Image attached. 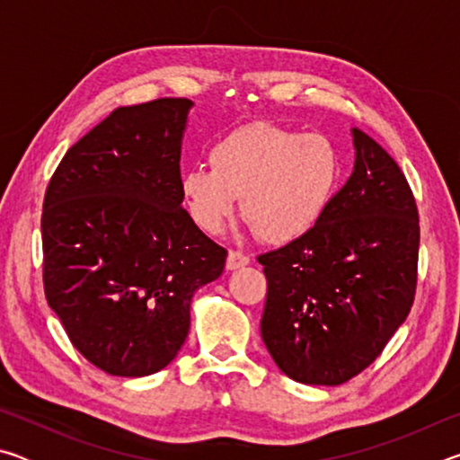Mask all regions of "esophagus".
I'll list each match as a JSON object with an SVG mask.
<instances>
[{
	"label": "esophagus",
	"instance_id": "1",
	"mask_svg": "<svg viewBox=\"0 0 460 460\" xmlns=\"http://www.w3.org/2000/svg\"><path fill=\"white\" fill-rule=\"evenodd\" d=\"M249 263V258L245 253L235 252V249H231L229 255H227V270H237V268H243Z\"/></svg>",
	"mask_w": 460,
	"mask_h": 460
}]
</instances>
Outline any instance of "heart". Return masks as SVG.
I'll use <instances>...</instances> for the list:
<instances>
[{"label":"heart","mask_w":460,"mask_h":460,"mask_svg":"<svg viewBox=\"0 0 460 460\" xmlns=\"http://www.w3.org/2000/svg\"><path fill=\"white\" fill-rule=\"evenodd\" d=\"M208 166L181 176L192 223L221 233L237 208L261 241L288 245L313 231L337 194L341 155L326 136L258 121L229 131L211 146Z\"/></svg>","instance_id":"heart-1"}]
</instances>
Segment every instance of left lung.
I'll return each mask as SVG.
<instances>
[{"label": "left lung", "mask_w": 460, "mask_h": 460, "mask_svg": "<svg viewBox=\"0 0 460 460\" xmlns=\"http://www.w3.org/2000/svg\"><path fill=\"white\" fill-rule=\"evenodd\" d=\"M355 170L316 227L258 255L268 279L261 339L288 377L341 385L377 359L418 282V207L376 139L353 129Z\"/></svg>", "instance_id": "8db88e82"}]
</instances>
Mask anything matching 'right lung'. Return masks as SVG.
Wrapping results in <instances>:
<instances>
[{
	"label": "right lung",
	"instance_id": "right-lung-1",
	"mask_svg": "<svg viewBox=\"0 0 460 460\" xmlns=\"http://www.w3.org/2000/svg\"><path fill=\"white\" fill-rule=\"evenodd\" d=\"M190 99L118 107L60 160L44 194V294L73 347L109 376L164 369L190 300L227 249L182 208L181 146Z\"/></svg>",
	"mask_w": 460,
	"mask_h": 460
}]
</instances>
